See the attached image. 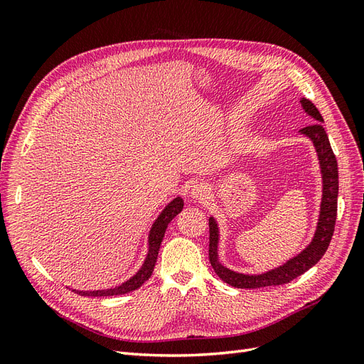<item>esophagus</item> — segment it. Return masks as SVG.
I'll return each instance as SVG.
<instances>
[{
	"label": "esophagus",
	"instance_id": "esophagus-1",
	"mask_svg": "<svg viewBox=\"0 0 364 364\" xmlns=\"http://www.w3.org/2000/svg\"><path fill=\"white\" fill-rule=\"evenodd\" d=\"M209 193H211V190H209L208 183H203V182L196 183L191 188V197L196 200H206Z\"/></svg>",
	"mask_w": 364,
	"mask_h": 364
}]
</instances>
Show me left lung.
I'll list each match as a JSON object with an SVG mask.
<instances>
[{
	"label": "left lung",
	"instance_id": "obj_1",
	"mask_svg": "<svg viewBox=\"0 0 364 364\" xmlns=\"http://www.w3.org/2000/svg\"><path fill=\"white\" fill-rule=\"evenodd\" d=\"M301 105L304 111L310 115L316 123L301 129L302 135L311 139L313 146L317 151L318 164H321L322 173V202H321V213H318V222L314 237L311 243L308 245L301 253L289 259L282 266L264 272L259 274H245L238 273L225 267L218 259V225L214 217H209V262L217 273V277L225 281L226 284L232 285L235 289H261V287H272V285H282L287 284L297 277H301L308 269L318 262L329 246V241L334 234L336 218H337V196H338V170H337V159L334 151L329 144L326 132L323 129V118L317 107L308 100V98H301Z\"/></svg>",
	"mask_w": 364,
	"mask_h": 364
}]
</instances>
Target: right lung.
Segmentation results:
<instances>
[{"mask_svg":"<svg viewBox=\"0 0 364 364\" xmlns=\"http://www.w3.org/2000/svg\"><path fill=\"white\" fill-rule=\"evenodd\" d=\"M182 208H183V200L181 199V197H176V199H173L167 206H165L164 211L158 215L155 223L151 225L150 234H149V252H147V257L144 259V264H142L141 269L130 279H127L126 282H123L121 285H118V287H114V289L92 290V291L73 290V291H75L80 296H94L95 297V296L126 294V293H130V291L139 289L141 285L151 277L153 269H155V264L158 259V253H159V247H161L165 230H167V226L171 220L182 211Z\"/></svg>","mask_w":364,"mask_h":364,"instance_id":"1","label":"right lung"}]
</instances>
